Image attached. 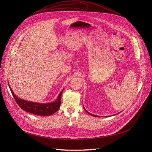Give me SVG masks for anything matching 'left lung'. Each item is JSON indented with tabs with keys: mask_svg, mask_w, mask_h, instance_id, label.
<instances>
[{
	"mask_svg": "<svg viewBox=\"0 0 152 152\" xmlns=\"http://www.w3.org/2000/svg\"><path fill=\"white\" fill-rule=\"evenodd\" d=\"M83 109H84V110L88 114H90V115H92V116H93V117H99V116H98V115H94V114H91V113H90L89 112H88L87 111H86V110H85V107L84 106H83ZM120 113H117V114H114V115H112V116H113V115H117V114H120ZM110 117V116H104V117Z\"/></svg>",
	"mask_w": 152,
	"mask_h": 152,
	"instance_id": "1",
	"label": "left lung"
}]
</instances>
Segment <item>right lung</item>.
I'll list each match as a JSON object with an SVG mask.
<instances>
[{
  "label": "right lung",
  "instance_id": "add662e5",
  "mask_svg": "<svg viewBox=\"0 0 152 152\" xmlns=\"http://www.w3.org/2000/svg\"><path fill=\"white\" fill-rule=\"evenodd\" d=\"M8 85L10 88L11 92L14 99L15 100L17 103L18 104V106L21 108V109L28 113L37 115L49 116L55 113L59 109L61 96L64 91V88L60 92L57 99L55 101L46 103H41L28 101L18 97L17 96L15 95L9 83Z\"/></svg>",
  "mask_w": 152,
  "mask_h": 152
}]
</instances>
